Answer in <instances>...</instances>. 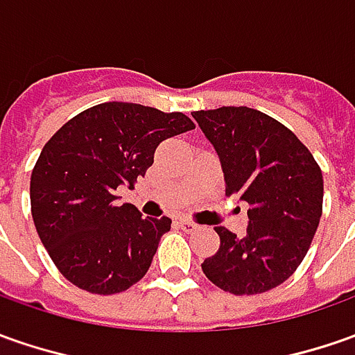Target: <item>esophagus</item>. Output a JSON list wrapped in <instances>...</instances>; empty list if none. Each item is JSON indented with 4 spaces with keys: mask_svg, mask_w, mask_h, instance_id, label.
I'll return each instance as SVG.
<instances>
[{
    "mask_svg": "<svg viewBox=\"0 0 355 355\" xmlns=\"http://www.w3.org/2000/svg\"><path fill=\"white\" fill-rule=\"evenodd\" d=\"M178 226L182 227V230H184V232H196V230H198V224H194V222H192V220H189V218H180V220H178Z\"/></svg>",
    "mask_w": 355,
    "mask_h": 355,
    "instance_id": "1",
    "label": "esophagus"
}]
</instances>
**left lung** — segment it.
Here are the masks:
<instances>
[{
	"mask_svg": "<svg viewBox=\"0 0 355 355\" xmlns=\"http://www.w3.org/2000/svg\"><path fill=\"white\" fill-rule=\"evenodd\" d=\"M192 117L214 145L226 196L250 204L243 238L216 227L220 250L202 263L204 275L232 295L279 287L304 259L320 222V166L291 129L263 112L224 105Z\"/></svg>",
	"mask_w": 355,
	"mask_h": 355,
	"instance_id": "1",
	"label": "left lung"
}]
</instances>
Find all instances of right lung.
I'll list each match as a JSON object with an SVG mask.
<instances>
[{
  "label": "right lung",
  "instance_id": "right-lung-1",
  "mask_svg": "<svg viewBox=\"0 0 355 355\" xmlns=\"http://www.w3.org/2000/svg\"><path fill=\"white\" fill-rule=\"evenodd\" d=\"M194 129L180 112L129 102L84 110L43 147L31 175L37 234L58 271L76 287L114 295L151 267L171 218L117 204V189H133L153 165L161 141Z\"/></svg>",
  "mask_w": 355,
  "mask_h": 355
}]
</instances>
